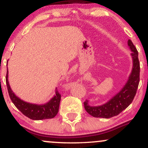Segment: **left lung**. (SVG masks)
<instances>
[{"instance_id": "obj_1", "label": "left lung", "mask_w": 148, "mask_h": 148, "mask_svg": "<svg viewBox=\"0 0 148 148\" xmlns=\"http://www.w3.org/2000/svg\"><path fill=\"white\" fill-rule=\"evenodd\" d=\"M133 61V67L128 80L124 87L106 103L100 106H90L89 101H84L86 111L95 118H110L118 115L130 105L136 95L140 80V63L138 53L132 40L127 42Z\"/></svg>"}]
</instances>
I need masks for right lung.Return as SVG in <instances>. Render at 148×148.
Here are the masks:
<instances>
[{"label":"right lung","instance_id":"right-lung-1","mask_svg":"<svg viewBox=\"0 0 148 148\" xmlns=\"http://www.w3.org/2000/svg\"><path fill=\"white\" fill-rule=\"evenodd\" d=\"M6 85L12 103L23 115L28 118L34 120H40L53 118L57 115L61 99V95L59 94L57 88L56 89L55 95L48 102L44 104H35L23 101L13 92L8 81V70L7 71L6 74Z\"/></svg>","mask_w":148,"mask_h":148}]
</instances>
